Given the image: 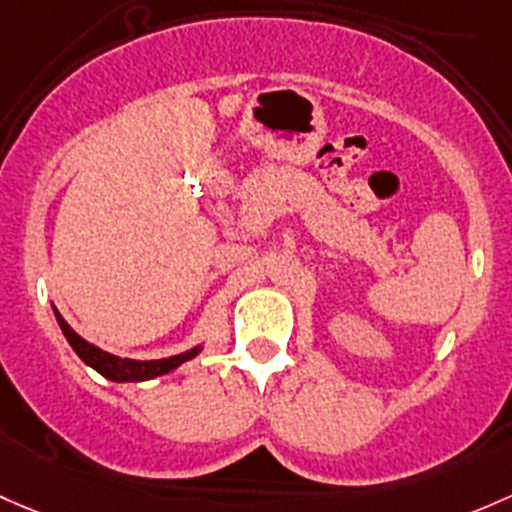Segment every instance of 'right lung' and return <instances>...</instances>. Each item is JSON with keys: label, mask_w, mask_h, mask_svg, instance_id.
<instances>
[{"label": "right lung", "mask_w": 512, "mask_h": 512, "mask_svg": "<svg viewBox=\"0 0 512 512\" xmlns=\"http://www.w3.org/2000/svg\"><path fill=\"white\" fill-rule=\"evenodd\" d=\"M56 319H58V326H61L63 336L68 338V343H71L73 351L80 355V360H83V363H88L90 368L98 370L100 375H105L107 380H115V383H139V380H152V378H157V375L171 373V370L179 368L181 363H186V360L196 358V355L201 353V348H191V351H186L181 355H171V358H161V360L117 358V355L100 351V348H95L93 343H88L85 338H80L78 333H75L73 328L66 324V319H63L58 311H56Z\"/></svg>", "instance_id": "obj_1"}]
</instances>
